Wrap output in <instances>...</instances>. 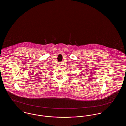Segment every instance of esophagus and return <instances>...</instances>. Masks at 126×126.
Segmentation results:
<instances>
[{"instance_id":"obj_1","label":"esophagus","mask_w":126,"mask_h":126,"mask_svg":"<svg viewBox=\"0 0 126 126\" xmlns=\"http://www.w3.org/2000/svg\"><path fill=\"white\" fill-rule=\"evenodd\" d=\"M62 66V63H60L59 64V67H61Z\"/></svg>"}]
</instances>
